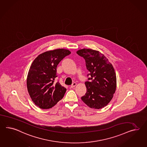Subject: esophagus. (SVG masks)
Listing matches in <instances>:
<instances>
[{
	"label": "esophagus",
	"instance_id": "34e87169",
	"mask_svg": "<svg viewBox=\"0 0 147 147\" xmlns=\"http://www.w3.org/2000/svg\"><path fill=\"white\" fill-rule=\"evenodd\" d=\"M76 85H77V83H74L72 84L71 85V86H70V88H74V87H75L76 86Z\"/></svg>",
	"mask_w": 147,
	"mask_h": 147
}]
</instances>
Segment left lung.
Returning a JSON list of instances; mask_svg holds the SVG:
<instances>
[{
    "label": "left lung",
    "instance_id": "left-lung-1",
    "mask_svg": "<svg viewBox=\"0 0 147 147\" xmlns=\"http://www.w3.org/2000/svg\"><path fill=\"white\" fill-rule=\"evenodd\" d=\"M77 53L83 57L90 76L85 84L87 88L82 100L90 108L102 109L113 98L117 86L115 69L106 57L98 51L83 49Z\"/></svg>",
    "mask_w": 147,
    "mask_h": 147
}]
</instances>
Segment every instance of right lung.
<instances>
[{"label":"right lung","instance_id":"obj_1","mask_svg":"<svg viewBox=\"0 0 147 147\" xmlns=\"http://www.w3.org/2000/svg\"><path fill=\"white\" fill-rule=\"evenodd\" d=\"M70 53L64 49L49 51L39 54L31 65L26 79L27 89L32 101L40 108H51L63 98L66 88L59 82H54L57 65Z\"/></svg>","mask_w":147,"mask_h":147}]
</instances>
